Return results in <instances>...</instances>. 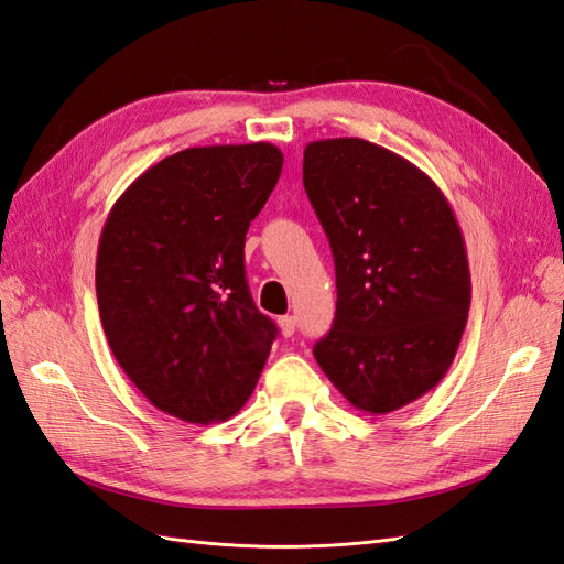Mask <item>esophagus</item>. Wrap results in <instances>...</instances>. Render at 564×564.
I'll use <instances>...</instances> for the list:
<instances>
[{
  "mask_svg": "<svg viewBox=\"0 0 564 564\" xmlns=\"http://www.w3.org/2000/svg\"><path fill=\"white\" fill-rule=\"evenodd\" d=\"M278 325H280V332L284 334V337H292V334L296 332V317L282 315V317H278Z\"/></svg>",
  "mask_w": 564,
  "mask_h": 564,
  "instance_id": "obj_1",
  "label": "esophagus"
}]
</instances>
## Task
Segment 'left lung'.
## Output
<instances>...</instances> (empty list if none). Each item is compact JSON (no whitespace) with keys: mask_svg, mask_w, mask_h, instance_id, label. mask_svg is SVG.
<instances>
[{"mask_svg":"<svg viewBox=\"0 0 564 564\" xmlns=\"http://www.w3.org/2000/svg\"><path fill=\"white\" fill-rule=\"evenodd\" d=\"M303 187L337 270V315L313 356L354 408L393 413L434 389L460 346V225L427 173L360 137L306 144Z\"/></svg>","mask_w":564,"mask_h":564,"instance_id":"left-lung-1","label":"left lung"}]
</instances>
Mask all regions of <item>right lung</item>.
<instances>
[{
    "mask_svg": "<svg viewBox=\"0 0 564 564\" xmlns=\"http://www.w3.org/2000/svg\"><path fill=\"white\" fill-rule=\"evenodd\" d=\"M270 142L189 147L120 194L97 249L113 358L151 405L192 424L232 417L278 327L253 306L245 239L282 173Z\"/></svg>",
    "mask_w": 564,
    "mask_h": 564,
    "instance_id": "right-lung-1",
    "label": "right lung"
}]
</instances>
